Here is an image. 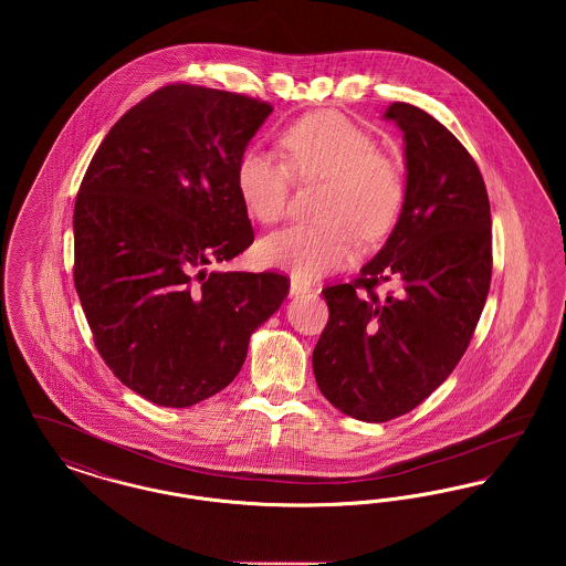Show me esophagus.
Returning a JSON list of instances; mask_svg holds the SVG:
<instances>
[{
  "label": "esophagus",
  "instance_id": "34e87169",
  "mask_svg": "<svg viewBox=\"0 0 566 566\" xmlns=\"http://www.w3.org/2000/svg\"><path fill=\"white\" fill-rule=\"evenodd\" d=\"M310 291H312V286H310L307 282H303V280H298V277L291 280V296L305 295V293H310Z\"/></svg>",
  "mask_w": 566,
  "mask_h": 566
}]
</instances>
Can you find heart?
Returning a JSON list of instances; mask_svg holds the SVG:
<instances>
[{"mask_svg":"<svg viewBox=\"0 0 566 566\" xmlns=\"http://www.w3.org/2000/svg\"><path fill=\"white\" fill-rule=\"evenodd\" d=\"M286 161L263 148H248L238 161V192L248 214L273 224L286 214L293 176L321 180V224L286 227L261 243L263 261L314 280L344 268L365 240L386 233L399 212L403 182L392 159L377 150L376 139L339 112L298 118L280 139Z\"/></svg>","mask_w":566,"mask_h":566,"instance_id":"b5f03b06","label":"heart"}]
</instances>
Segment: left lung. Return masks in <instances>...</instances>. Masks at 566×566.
<instances>
[{"mask_svg": "<svg viewBox=\"0 0 566 566\" xmlns=\"http://www.w3.org/2000/svg\"><path fill=\"white\" fill-rule=\"evenodd\" d=\"M405 139L399 220L350 284L323 291L328 323L312 354L328 403L388 422L422 403L469 348L492 277V220L478 163L424 109L384 112ZM397 279L402 291L377 297Z\"/></svg>", "mask_w": 566, "mask_h": 566, "instance_id": "obj_1", "label": "left lung"}]
</instances>
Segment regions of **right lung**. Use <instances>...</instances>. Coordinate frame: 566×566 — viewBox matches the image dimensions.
<instances>
[{
  "instance_id": "obj_1",
  "label": "right lung",
  "mask_w": 566,
  "mask_h": 566,
  "mask_svg": "<svg viewBox=\"0 0 566 566\" xmlns=\"http://www.w3.org/2000/svg\"><path fill=\"white\" fill-rule=\"evenodd\" d=\"M271 109L167 84L123 114L82 178L74 284L97 352L150 403L190 407L227 388L289 295L275 271L206 270L254 242L235 174Z\"/></svg>"
}]
</instances>
